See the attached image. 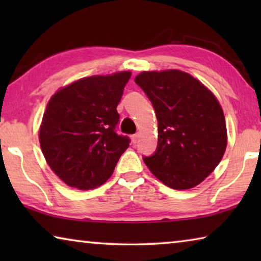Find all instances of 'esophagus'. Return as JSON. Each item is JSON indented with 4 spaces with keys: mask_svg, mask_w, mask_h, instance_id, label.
<instances>
[{
    "mask_svg": "<svg viewBox=\"0 0 261 261\" xmlns=\"http://www.w3.org/2000/svg\"><path fill=\"white\" fill-rule=\"evenodd\" d=\"M139 138H140V135L139 134H135V135L131 136V140H132V143H134V144L138 143Z\"/></svg>",
    "mask_w": 261,
    "mask_h": 261,
    "instance_id": "1",
    "label": "esophagus"
}]
</instances>
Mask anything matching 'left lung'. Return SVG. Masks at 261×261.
Segmentation results:
<instances>
[{"label":"left lung","mask_w":261,"mask_h":261,"mask_svg":"<svg viewBox=\"0 0 261 261\" xmlns=\"http://www.w3.org/2000/svg\"><path fill=\"white\" fill-rule=\"evenodd\" d=\"M135 82L158 118V147L144 162L167 187H196L215 169L227 147L219 101L199 81L179 70L145 71Z\"/></svg>","instance_id":"obj_1"}]
</instances>
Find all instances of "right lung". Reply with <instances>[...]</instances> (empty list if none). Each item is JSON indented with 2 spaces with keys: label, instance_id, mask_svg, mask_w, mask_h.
<instances>
[{
  "label": "right lung",
  "instance_id": "right-lung-1",
  "mask_svg": "<svg viewBox=\"0 0 261 261\" xmlns=\"http://www.w3.org/2000/svg\"><path fill=\"white\" fill-rule=\"evenodd\" d=\"M130 71L79 79L51 96L39 131L41 151L51 170L71 188L102 185L130 138L117 135V105Z\"/></svg>",
  "mask_w": 261,
  "mask_h": 261
}]
</instances>
